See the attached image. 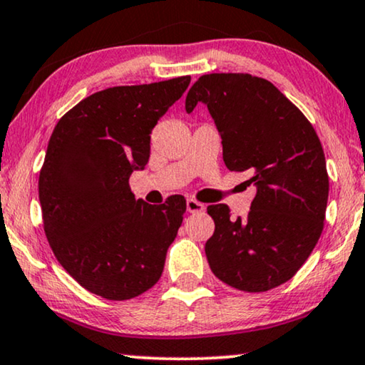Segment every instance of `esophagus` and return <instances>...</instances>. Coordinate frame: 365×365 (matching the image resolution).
I'll list each match as a JSON object with an SVG mask.
<instances>
[{"label": "esophagus", "instance_id": "34e87169", "mask_svg": "<svg viewBox=\"0 0 365 365\" xmlns=\"http://www.w3.org/2000/svg\"><path fill=\"white\" fill-rule=\"evenodd\" d=\"M186 207H187L189 212H201V211H204V209H206V206H204L202 202H199V201H196V199H192V197L187 199Z\"/></svg>", "mask_w": 365, "mask_h": 365}]
</instances>
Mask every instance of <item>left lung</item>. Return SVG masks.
Masks as SVG:
<instances>
[{"label":"left lung","instance_id":"1","mask_svg":"<svg viewBox=\"0 0 365 365\" xmlns=\"http://www.w3.org/2000/svg\"><path fill=\"white\" fill-rule=\"evenodd\" d=\"M204 103L222 139L229 171L256 184L246 219L226 204L207 214L216 229L206 242L214 276L244 292L287 282L321 237L329 197L322 144L301 109L267 79L246 73L204 74L186 96V111Z\"/></svg>","mask_w":365,"mask_h":365}]
</instances>
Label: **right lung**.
I'll use <instances>...</instances> for the list:
<instances>
[{
  "mask_svg": "<svg viewBox=\"0 0 365 365\" xmlns=\"http://www.w3.org/2000/svg\"><path fill=\"white\" fill-rule=\"evenodd\" d=\"M191 76L103 89L59 119L39 171L43 227L58 262L109 301L146 292L161 277L186 199H134L129 176L149 161L151 131Z\"/></svg>",
  "mask_w": 365,
  "mask_h": 365,
  "instance_id": "obj_1",
  "label": "right lung"
}]
</instances>
